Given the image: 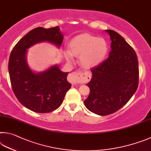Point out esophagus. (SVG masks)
<instances>
[{
    "label": "esophagus",
    "instance_id": "obj_1",
    "mask_svg": "<svg viewBox=\"0 0 151 151\" xmlns=\"http://www.w3.org/2000/svg\"><path fill=\"white\" fill-rule=\"evenodd\" d=\"M69 81L71 83L76 84L78 80L82 81L83 82H86L87 80L86 76L81 71H74V72L71 73L69 76Z\"/></svg>",
    "mask_w": 151,
    "mask_h": 151
}]
</instances>
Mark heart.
I'll return each mask as SVG.
<instances>
[{"mask_svg": "<svg viewBox=\"0 0 151 151\" xmlns=\"http://www.w3.org/2000/svg\"><path fill=\"white\" fill-rule=\"evenodd\" d=\"M69 46L71 53H65L67 60H72L71 54L80 56L81 64L88 68L99 65L106 56L108 51V46L105 39L88 33L74 37Z\"/></svg>", "mask_w": 151, "mask_h": 151, "instance_id": "obj_1", "label": "heart"}]
</instances>
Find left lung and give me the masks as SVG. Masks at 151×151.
<instances>
[{
	"label": "left lung",
	"mask_w": 151,
	"mask_h": 151,
	"mask_svg": "<svg viewBox=\"0 0 151 151\" xmlns=\"http://www.w3.org/2000/svg\"><path fill=\"white\" fill-rule=\"evenodd\" d=\"M111 40L109 56L90 69L87 84L89 95L84 101L87 109L99 115H108L122 108L139 85V62L136 52L120 34L105 30Z\"/></svg>",
	"instance_id": "8db88e82"
}]
</instances>
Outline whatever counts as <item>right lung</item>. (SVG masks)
I'll use <instances>...</instances> for the list:
<instances>
[{"instance_id": "add662e5", "label": "right lung", "mask_w": 151, "mask_h": 151, "mask_svg": "<svg viewBox=\"0 0 151 151\" xmlns=\"http://www.w3.org/2000/svg\"><path fill=\"white\" fill-rule=\"evenodd\" d=\"M63 38L58 26L38 27L22 37L10 53L9 71L13 92L21 104L34 112L46 113L58 109L71 84L67 80L68 73L56 65L42 73L32 72L26 61V50L42 41L60 47Z\"/></svg>"}]
</instances>
